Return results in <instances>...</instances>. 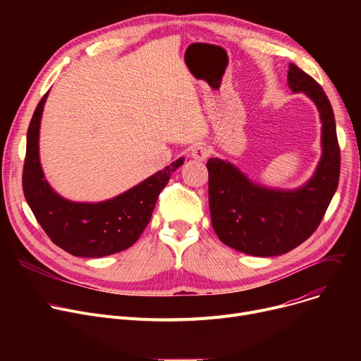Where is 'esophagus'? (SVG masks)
Here are the masks:
<instances>
[{"label": "esophagus", "instance_id": "obj_1", "mask_svg": "<svg viewBox=\"0 0 361 361\" xmlns=\"http://www.w3.org/2000/svg\"><path fill=\"white\" fill-rule=\"evenodd\" d=\"M190 157L196 161H204L207 157H209V149H207V146L203 143L195 145L190 150Z\"/></svg>", "mask_w": 361, "mask_h": 361}]
</instances>
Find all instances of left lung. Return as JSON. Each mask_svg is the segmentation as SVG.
I'll return each mask as SVG.
<instances>
[{
  "instance_id": "left-lung-1",
  "label": "left lung",
  "mask_w": 361,
  "mask_h": 361,
  "mask_svg": "<svg viewBox=\"0 0 361 361\" xmlns=\"http://www.w3.org/2000/svg\"><path fill=\"white\" fill-rule=\"evenodd\" d=\"M288 87L309 97L322 123V157L312 178L294 190L252 181L228 161L211 158L209 209L218 238L241 253L272 257L295 249L319 226L336 192L341 155L331 102L307 73L290 64Z\"/></svg>"
}]
</instances>
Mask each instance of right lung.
Listing matches in <instances>:
<instances>
[{"instance_id":"right-lung-1","label":"right lung","mask_w":361,"mask_h":361,"mask_svg":"<svg viewBox=\"0 0 361 361\" xmlns=\"http://www.w3.org/2000/svg\"><path fill=\"white\" fill-rule=\"evenodd\" d=\"M48 92L37 104L27 128L23 192L44 231L59 247L78 257H104L123 252L137 241L158 196L183 164L178 158L130 190L97 203L71 202L47 181L39 159V128Z\"/></svg>"}]
</instances>
